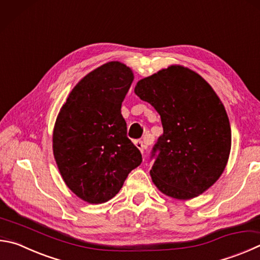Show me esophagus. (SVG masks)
Listing matches in <instances>:
<instances>
[{"instance_id":"obj_1","label":"esophagus","mask_w":260,"mask_h":260,"mask_svg":"<svg viewBox=\"0 0 260 260\" xmlns=\"http://www.w3.org/2000/svg\"><path fill=\"white\" fill-rule=\"evenodd\" d=\"M135 145H136V148H138L141 152H144V149H145V145H144V143H143V141H140V140H136L135 141Z\"/></svg>"}]
</instances>
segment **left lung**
Returning a JSON list of instances; mask_svg holds the SVG:
<instances>
[{
    "instance_id": "left-lung-1",
    "label": "left lung",
    "mask_w": 260,
    "mask_h": 260,
    "mask_svg": "<svg viewBox=\"0 0 260 260\" xmlns=\"http://www.w3.org/2000/svg\"><path fill=\"white\" fill-rule=\"evenodd\" d=\"M134 92L161 118L150 171L160 191L179 200L209 188L228 164L231 127L223 103L200 75L171 66L141 79Z\"/></svg>"
}]
</instances>
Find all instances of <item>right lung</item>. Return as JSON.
<instances>
[{"label": "right lung", "mask_w": 260, "mask_h": 260, "mask_svg": "<svg viewBox=\"0 0 260 260\" xmlns=\"http://www.w3.org/2000/svg\"><path fill=\"white\" fill-rule=\"evenodd\" d=\"M133 79L124 63H105L73 88L56 118V165L67 186L89 204L112 199L142 162L120 111Z\"/></svg>", "instance_id": "right-lung-1"}]
</instances>
